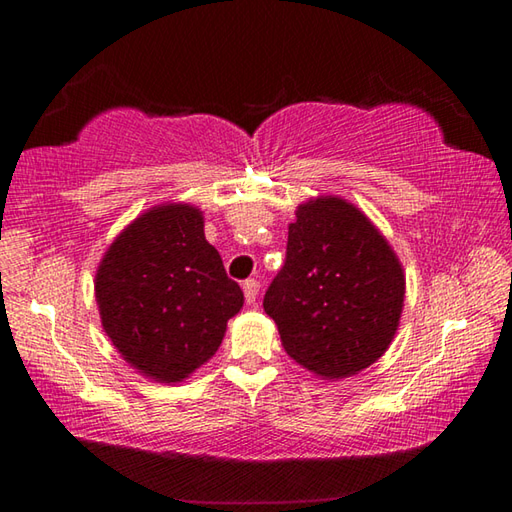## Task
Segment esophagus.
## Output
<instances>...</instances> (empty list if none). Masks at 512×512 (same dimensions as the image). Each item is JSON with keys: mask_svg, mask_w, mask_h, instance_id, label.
I'll return each mask as SVG.
<instances>
[{"mask_svg": "<svg viewBox=\"0 0 512 512\" xmlns=\"http://www.w3.org/2000/svg\"><path fill=\"white\" fill-rule=\"evenodd\" d=\"M257 293H259V282L257 280H246L244 282V296H246L248 305H253V302L257 300Z\"/></svg>", "mask_w": 512, "mask_h": 512, "instance_id": "obj_1", "label": "esophagus"}]
</instances>
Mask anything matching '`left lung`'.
Listing matches in <instances>:
<instances>
[{"instance_id": "left-lung-1", "label": "left lung", "mask_w": 512, "mask_h": 512, "mask_svg": "<svg viewBox=\"0 0 512 512\" xmlns=\"http://www.w3.org/2000/svg\"><path fill=\"white\" fill-rule=\"evenodd\" d=\"M400 257L341 196L300 203L287 262L264 296L282 348L323 379L359 375L393 343L404 309Z\"/></svg>"}]
</instances>
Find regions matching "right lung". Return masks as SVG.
I'll return each instance as SVG.
<instances>
[{
	"mask_svg": "<svg viewBox=\"0 0 512 512\" xmlns=\"http://www.w3.org/2000/svg\"><path fill=\"white\" fill-rule=\"evenodd\" d=\"M205 219L189 203L149 207L119 232L94 275L103 332L128 366L178 384L210 361L244 307Z\"/></svg>",
	"mask_w": 512,
	"mask_h": 512,
	"instance_id": "1",
	"label": "right lung"
}]
</instances>
